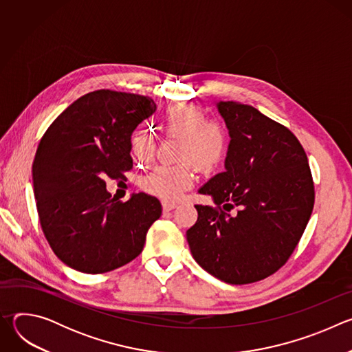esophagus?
Segmentation results:
<instances>
[{
    "mask_svg": "<svg viewBox=\"0 0 352 352\" xmlns=\"http://www.w3.org/2000/svg\"><path fill=\"white\" fill-rule=\"evenodd\" d=\"M162 206H163V212H170V210H173V209L177 208L175 204H168V202H163Z\"/></svg>",
    "mask_w": 352,
    "mask_h": 352,
    "instance_id": "34e87169",
    "label": "esophagus"
}]
</instances>
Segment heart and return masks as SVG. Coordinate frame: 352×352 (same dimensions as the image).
Listing matches in <instances>:
<instances>
[{
	"label": "heart",
	"instance_id": "b5f03b06",
	"mask_svg": "<svg viewBox=\"0 0 352 352\" xmlns=\"http://www.w3.org/2000/svg\"><path fill=\"white\" fill-rule=\"evenodd\" d=\"M160 129L181 136L179 160L175 166H159L142 181V188L164 202L173 204L188 190L195 181L193 166L199 171L214 170L226 157L228 136L224 126L208 120L206 113L190 103L175 102L164 107L156 118ZM153 139L144 132H135L131 138L132 155L139 162H147L153 155Z\"/></svg>",
	"mask_w": 352,
	"mask_h": 352
}]
</instances>
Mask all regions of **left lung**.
Here are the masks:
<instances>
[{
	"mask_svg": "<svg viewBox=\"0 0 352 352\" xmlns=\"http://www.w3.org/2000/svg\"><path fill=\"white\" fill-rule=\"evenodd\" d=\"M217 107L231 136L226 171L199 189L216 208L195 206L186 239L208 273L249 284L287 263L312 214L315 185L305 150L287 126L238 102Z\"/></svg>",
	"mask_w": 352,
	"mask_h": 352,
	"instance_id": "8db88e82",
	"label": "left lung"
}]
</instances>
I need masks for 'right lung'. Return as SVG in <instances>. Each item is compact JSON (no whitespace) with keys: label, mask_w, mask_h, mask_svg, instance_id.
Here are the masks:
<instances>
[{"label":"right lung","mask_w":352,"mask_h":352,"mask_svg":"<svg viewBox=\"0 0 352 352\" xmlns=\"http://www.w3.org/2000/svg\"><path fill=\"white\" fill-rule=\"evenodd\" d=\"M155 110L147 96L100 89L79 97L41 136L33 162L36 208L48 245L67 266L107 273L143 250L162 216L159 199L140 192L121 202L106 179L132 170L131 135Z\"/></svg>","instance_id":"right-lung-1"}]
</instances>
